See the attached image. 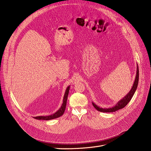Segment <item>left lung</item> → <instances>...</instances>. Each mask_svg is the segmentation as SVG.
<instances>
[{
	"label": "left lung",
	"instance_id": "left-lung-1",
	"mask_svg": "<svg viewBox=\"0 0 151 151\" xmlns=\"http://www.w3.org/2000/svg\"><path fill=\"white\" fill-rule=\"evenodd\" d=\"M139 67L138 65H137V72H136V76L135 79L134 81V83L133 86H132V89L130 90V91L128 94L125 96L123 97L122 99H121L119 101L115 104V106H114L111 108H103L99 107L98 105L94 104L92 102V104L93 106L97 109L98 111H101V112H104V113H110V112H115L118 109H120L123 108H124L126 105L129 103V101L131 100V99L133 97V96L135 92V91L137 88V86L139 83Z\"/></svg>",
	"mask_w": 151,
	"mask_h": 151
}]
</instances>
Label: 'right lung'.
<instances>
[{
	"label": "right lung",
	"instance_id": "obj_1",
	"mask_svg": "<svg viewBox=\"0 0 151 151\" xmlns=\"http://www.w3.org/2000/svg\"><path fill=\"white\" fill-rule=\"evenodd\" d=\"M69 89H70V86H68L65 91V93L64 94V96H63V103L62 104V106L60 108L58 109L57 111H56L55 113L52 114L51 115H48V116H35L34 117L35 119L36 120H52L55 119V118H57L63 115V114L64 113L65 110V108H66V104H67V97H68V92H69Z\"/></svg>",
	"mask_w": 151,
	"mask_h": 151
}]
</instances>
